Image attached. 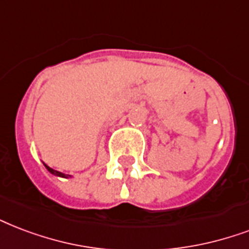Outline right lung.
I'll list each match as a JSON object with an SVG mask.
<instances>
[{
    "instance_id": "obj_1",
    "label": "right lung",
    "mask_w": 249,
    "mask_h": 249,
    "mask_svg": "<svg viewBox=\"0 0 249 249\" xmlns=\"http://www.w3.org/2000/svg\"><path fill=\"white\" fill-rule=\"evenodd\" d=\"M45 167H47V170L51 172V174H53V175H57V176H61V178H68L69 175H65V174H62V172H58V171L53 170V168H51V167H48L47 164H45Z\"/></svg>"
}]
</instances>
